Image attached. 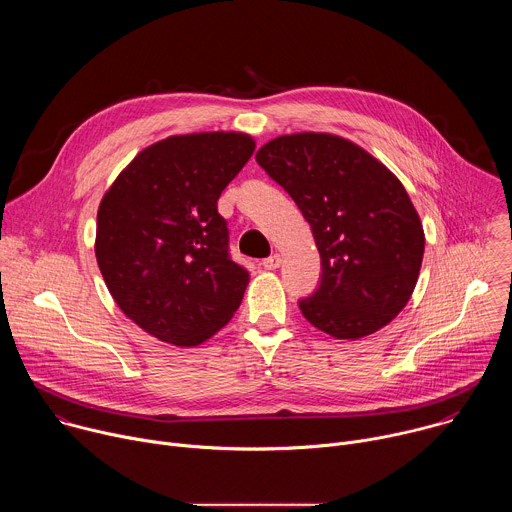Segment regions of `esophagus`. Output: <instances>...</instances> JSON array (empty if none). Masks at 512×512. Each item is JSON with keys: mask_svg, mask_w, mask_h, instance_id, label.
I'll return each instance as SVG.
<instances>
[{"mask_svg": "<svg viewBox=\"0 0 512 512\" xmlns=\"http://www.w3.org/2000/svg\"><path fill=\"white\" fill-rule=\"evenodd\" d=\"M265 269H269V271H273V269H277L279 265H281V257L275 253V255H271V257H267V259H263V263H261Z\"/></svg>", "mask_w": 512, "mask_h": 512, "instance_id": "obj_1", "label": "esophagus"}]
</instances>
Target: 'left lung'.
<instances>
[{"mask_svg": "<svg viewBox=\"0 0 512 512\" xmlns=\"http://www.w3.org/2000/svg\"><path fill=\"white\" fill-rule=\"evenodd\" d=\"M310 223L322 279L300 300L318 330L356 340L409 302L425 249L419 214L399 178L360 145L332 133H291L255 156Z\"/></svg>", "mask_w": 512, "mask_h": 512, "instance_id": "obj_1", "label": "left lung"}]
</instances>
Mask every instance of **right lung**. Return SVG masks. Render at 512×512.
Returning a JSON list of instances; mask_svg holds the SVG:
<instances>
[{"instance_id": "add662e5", "label": "right lung", "mask_w": 512, "mask_h": 512, "mask_svg": "<svg viewBox=\"0 0 512 512\" xmlns=\"http://www.w3.org/2000/svg\"><path fill=\"white\" fill-rule=\"evenodd\" d=\"M255 152L247 133L166 137L105 192L95 255L121 312L176 346H198L241 306L249 271L229 255L216 202Z\"/></svg>"}]
</instances>
